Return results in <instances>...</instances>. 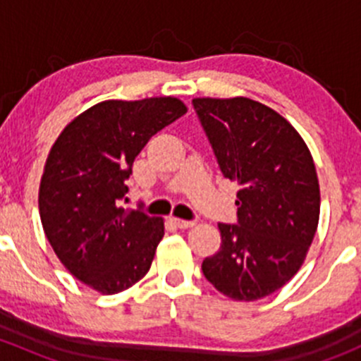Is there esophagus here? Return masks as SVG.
I'll return each instance as SVG.
<instances>
[{"label": "esophagus", "instance_id": "obj_1", "mask_svg": "<svg viewBox=\"0 0 361 361\" xmlns=\"http://www.w3.org/2000/svg\"><path fill=\"white\" fill-rule=\"evenodd\" d=\"M173 221H174V225H176L178 228H190V227H194V225H195V221L181 220V218H173Z\"/></svg>", "mask_w": 361, "mask_h": 361}]
</instances>
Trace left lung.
Returning <instances> with one entry per match:
<instances>
[{
	"mask_svg": "<svg viewBox=\"0 0 361 361\" xmlns=\"http://www.w3.org/2000/svg\"><path fill=\"white\" fill-rule=\"evenodd\" d=\"M218 166L238 181V224H218L220 250L202 262L207 281L234 300L283 288L302 267L319 220L314 160L285 116L250 97H195Z\"/></svg>",
	"mask_w": 361,
	"mask_h": 361,
	"instance_id": "left-lung-1",
	"label": "left lung"
}]
</instances>
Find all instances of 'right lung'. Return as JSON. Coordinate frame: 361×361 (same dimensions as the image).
Listing matches in <instances>:
<instances>
[{
	"instance_id": "obj_1",
	"label": "right lung",
	"mask_w": 361,
	"mask_h": 361,
	"mask_svg": "<svg viewBox=\"0 0 361 361\" xmlns=\"http://www.w3.org/2000/svg\"><path fill=\"white\" fill-rule=\"evenodd\" d=\"M187 113L178 97L110 99L73 118L50 148L39 181V218L61 264L103 295L148 272L164 220L123 209L133 162L154 134Z\"/></svg>"
}]
</instances>
